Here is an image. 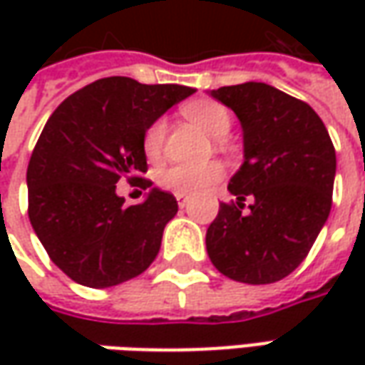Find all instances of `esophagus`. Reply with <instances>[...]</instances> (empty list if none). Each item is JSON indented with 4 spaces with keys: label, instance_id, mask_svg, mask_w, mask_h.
Returning <instances> with one entry per match:
<instances>
[{
    "label": "esophagus",
    "instance_id": "obj_1",
    "mask_svg": "<svg viewBox=\"0 0 365 365\" xmlns=\"http://www.w3.org/2000/svg\"><path fill=\"white\" fill-rule=\"evenodd\" d=\"M176 201H178L180 207H185V205L189 203V197H187V195H182V192H178V195H176Z\"/></svg>",
    "mask_w": 365,
    "mask_h": 365
}]
</instances>
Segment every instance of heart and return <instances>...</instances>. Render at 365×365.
Instances as JSON below:
<instances>
[{
	"mask_svg": "<svg viewBox=\"0 0 365 365\" xmlns=\"http://www.w3.org/2000/svg\"><path fill=\"white\" fill-rule=\"evenodd\" d=\"M185 115L199 123L205 132L213 138H223L232 128V115L225 107L217 101L199 99L185 106ZM166 138V123L164 120L152 121L142 138V150L148 160H158L164 148ZM223 176V166L219 162H207V164H173L164 168L158 176V185L170 192H182V195H199L203 190L211 189Z\"/></svg>",
	"mask_w": 365,
	"mask_h": 365,
	"instance_id": "obj_1",
	"label": "heart"
}]
</instances>
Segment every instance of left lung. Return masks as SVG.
<instances>
[{"mask_svg": "<svg viewBox=\"0 0 365 365\" xmlns=\"http://www.w3.org/2000/svg\"><path fill=\"white\" fill-rule=\"evenodd\" d=\"M211 95L242 121L245 160L227 187L237 203L219 205L207 230V254L232 280L272 284L299 268L329 217L335 148L313 107L266 83Z\"/></svg>", "mask_w": 365, "mask_h": 365, "instance_id": "8db88e82", "label": "left lung"}]
</instances>
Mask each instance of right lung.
<instances>
[{
    "instance_id": "add662e5",
    "label": "right lung",
    "mask_w": 365,
    "mask_h": 365,
    "mask_svg": "<svg viewBox=\"0 0 365 365\" xmlns=\"http://www.w3.org/2000/svg\"><path fill=\"white\" fill-rule=\"evenodd\" d=\"M182 85H142L128 77L99 78L54 109L28 164V217L50 259L83 287L132 280L160 252L176 199L152 189L125 205L115 185L146 190L152 180L142 138L166 109L192 95Z\"/></svg>"
}]
</instances>
